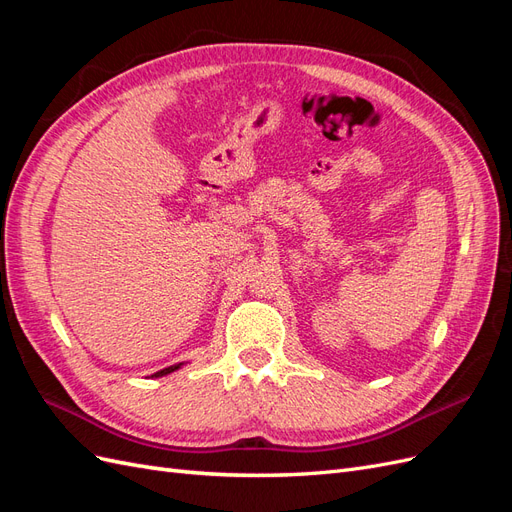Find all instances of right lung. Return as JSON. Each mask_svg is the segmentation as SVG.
Returning a JSON list of instances; mask_svg holds the SVG:
<instances>
[{
    "mask_svg": "<svg viewBox=\"0 0 512 512\" xmlns=\"http://www.w3.org/2000/svg\"><path fill=\"white\" fill-rule=\"evenodd\" d=\"M181 365H183V363H177V365H170V367H164V369L156 371V374H153V376H156V378H160V376H166V374H170V371H177V369H179Z\"/></svg>",
    "mask_w": 512,
    "mask_h": 512,
    "instance_id": "1",
    "label": "right lung"
}]
</instances>
